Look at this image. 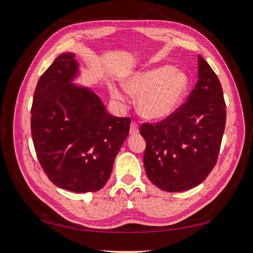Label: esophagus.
<instances>
[{
	"mask_svg": "<svg viewBox=\"0 0 253 253\" xmlns=\"http://www.w3.org/2000/svg\"><path fill=\"white\" fill-rule=\"evenodd\" d=\"M129 132H130V135H137V133L139 132V127H138V124L136 122H131Z\"/></svg>",
	"mask_w": 253,
	"mask_h": 253,
	"instance_id": "1",
	"label": "esophagus"
}]
</instances>
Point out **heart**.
I'll use <instances>...</instances> for the list:
<instances>
[{"label":"heart","instance_id":"1","mask_svg":"<svg viewBox=\"0 0 253 253\" xmlns=\"http://www.w3.org/2000/svg\"><path fill=\"white\" fill-rule=\"evenodd\" d=\"M188 85L185 74L171 66H163L139 73L125 84L129 94L138 96V112L147 120L161 121L169 117L179 105ZM115 100L125 103L126 98L121 90L111 88Z\"/></svg>","mask_w":253,"mask_h":253}]
</instances>
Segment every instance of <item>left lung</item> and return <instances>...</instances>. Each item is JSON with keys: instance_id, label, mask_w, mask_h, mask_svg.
<instances>
[{"instance_id": "1", "label": "left lung", "mask_w": 253, "mask_h": 253, "mask_svg": "<svg viewBox=\"0 0 253 253\" xmlns=\"http://www.w3.org/2000/svg\"><path fill=\"white\" fill-rule=\"evenodd\" d=\"M226 124L219 79L198 56V82L188 99L159 123H143V163L149 179L169 192L189 190L207 178L218 158Z\"/></svg>"}]
</instances>
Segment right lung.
Returning <instances> with one entry per match:
<instances>
[{
	"label": "right lung",
	"mask_w": 253,
	"mask_h": 253,
	"mask_svg": "<svg viewBox=\"0 0 253 253\" xmlns=\"http://www.w3.org/2000/svg\"><path fill=\"white\" fill-rule=\"evenodd\" d=\"M77 68L73 53H62L41 75L31 106V135L53 184L77 193L94 192L110 178L130 117L111 115L94 92L73 85Z\"/></svg>",
	"instance_id": "1"
}]
</instances>
